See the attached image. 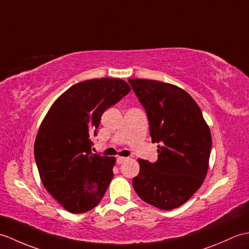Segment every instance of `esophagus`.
Listing matches in <instances>:
<instances>
[{"instance_id": "34e87169", "label": "esophagus", "mask_w": 249, "mask_h": 249, "mask_svg": "<svg viewBox=\"0 0 249 249\" xmlns=\"http://www.w3.org/2000/svg\"><path fill=\"white\" fill-rule=\"evenodd\" d=\"M126 160H127V158H125V157H118L117 158V163L121 164V163H123L124 161H126Z\"/></svg>"}]
</instances>
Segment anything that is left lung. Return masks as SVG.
<instances>
[{"label":"left lung","instance_id":"left-lung-1","mask_svg":"<svg viewBox=\"0 0 249 249\" xmlns=\"http://www.w3.org/2000/svg\"><path fill=\"white\" fill-rule=\"evenodd\" d=\"M145 109L155 162L139 159L132 187L145 203L172 210L183 205L203 184L211 152V134L197 104L177 86L158 80L128 79Z\"/></svg>","mask_w":249,"mask_h":249}]
</instances>
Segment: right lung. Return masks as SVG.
I'll use <instances>...</instances> for the list:
<instances>
[{"instance_id": "right-lung-1", "label": "right lung", "mask_w": 249, "mask_h": 249, "mask_svg": "<svg viewBox=\"0 0 249 249\" xmlns=\"http://www.w3.org/2000/svg\"><path fill=\"white\" fill-rule=\"evenodd\" d=\"M129 91L119 78L75 84L57 98L40 125L34 147L39 175L67 211H89L105 195L115 159L92 153L90 138L96 136L104 111Z\"/></svg>"}]
</instances>
